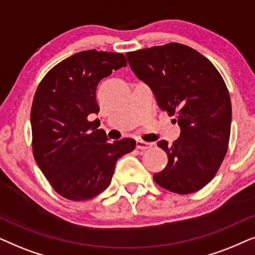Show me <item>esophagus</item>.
Segmentation results:
<instances>
[{"label":"esophagus","mask_w":255,"mask_h":255,"mask_svg":"<svg viewBox=\"0 0 255 255\" xmlns=\"http://www.w3.org/2000/svg\"><path fill=\"white\" fill-rule=\"evenodd\" d=\"M152 145L151 142H145L142 140H137L136 141V148L141 149V150H145V149H149Z\"/></svg>","instance_id":"esophagus-1"}]
</instances>
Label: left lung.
<instances>
[{
  "instance_id": "left-lung-1",
  "label": "left lung",
  "mask_w": 255,
  "mask_h": 255,
  "mask_svg": "<svg viewBox=\"0 0 255 255\" xmlns=\"http://www.w3.org/2000/svg\"><path fill=\"white\" fill-rule=\"evenodd\" d=\"M127 59L181 127L174 143H157L168 164L154 181L179 195L198 191L215 177L229 148L232 106L225 81L208 58L183 44L128 52Z\"/></svg>"
}]
</instances>
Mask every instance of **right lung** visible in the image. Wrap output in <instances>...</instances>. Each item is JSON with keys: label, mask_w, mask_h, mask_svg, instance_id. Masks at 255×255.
I'll return each instance as SVG.
<instances>
[{"label": "right lung", "mask_w": 255, "mask_h": 255, "mask_svg": "<svg viewBox=\"0 0 255 255\" xmlns=\"http://www.w3.org/2000/svg\"><path fill=\"white\" fill-rule=\"evenodd\" d=\"M127 65L121 53L81 51L52 67L37 87L31 107L32 151L54 191L87 201L111 184L115 163L135 149V140L110 143L99 129V81Z\"/></svg>", "instance_id": "obj_1"}]
</instances>
